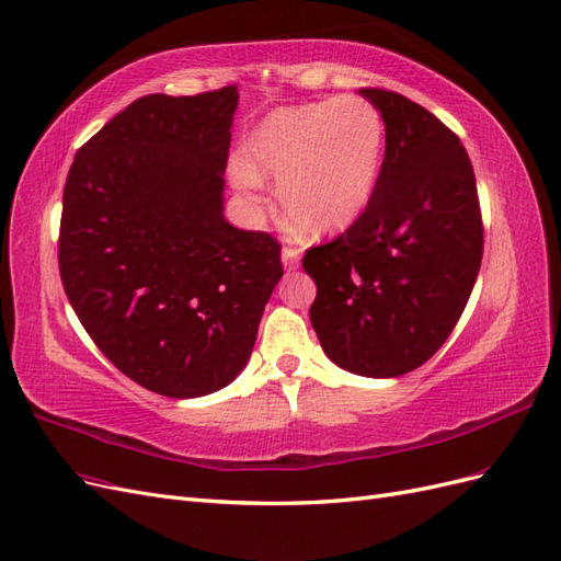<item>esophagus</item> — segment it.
<instances>
[{"mask_svg":"<svg viewBox=\"0 0 561 561\" xmlns=\"http://www.w3.org/2000/svg\"><path fill=\"white\" fill-rule=\"evenodd\" d=\"M282 263L286 270H296L300 263V249L296 247H284L282 249Z\"/></svg>","mask_w":561,"mask_h":561,"instance_id":"1","label":"esophagus"}]
</instances>
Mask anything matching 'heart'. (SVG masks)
<instances>
[{
  "instance_id": "heart-1",
  "label": "heart",
  "mask_w": 561,
  "mask_h": 561,
  "mask_svg": "<svg viewBox=\"0 0 561 561\" xmlns=\"http://www.w3.org/2000/svg\"><path fill=\"white\" fill-rule=\"evenodd\" d=\"M386 124L359 95L279 107L247 140V162L232 164L239 190L279 181V202L296 226L335 234L359 220L378 187Z\"/></svg>"
}]
</instances>
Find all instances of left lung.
<instances>
[{
  "instance_id": "1",
  "label": "left lung",
  "mask_w": 561,
  "mask_h": 561,
  "mask_svg": "<svg viewBox=\"0 0 561 561\" xmlns=\"http://www.w3.org/2000/svg\"><path fill=\"white\" fill-rule=\"evenodd\" d=\"M386 124L371 204L306 251L310 322L327 357L366 378L419 369L449 339L482 265L484 230L460 138L404 95L359 91Z\"/></svg>"
}]
</instances>
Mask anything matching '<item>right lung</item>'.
<instances>
[{"mask_svg": "<svg viewBox=\"0 0 561 561\" xmlns=\"http://www.w3.org/2000/svg\"><path fill=\"white\" fill-rule=\"evenodd\" d=\"M237 87L150 93L77 150L58 267L79 322L117 369L173 399L244 369L284 270L267 232L222 216Z\"/></svg>", "mask_w": 561, "mask_h": 561, "instance_id": "obj_1", "label": "right lung"}]
</instances>
